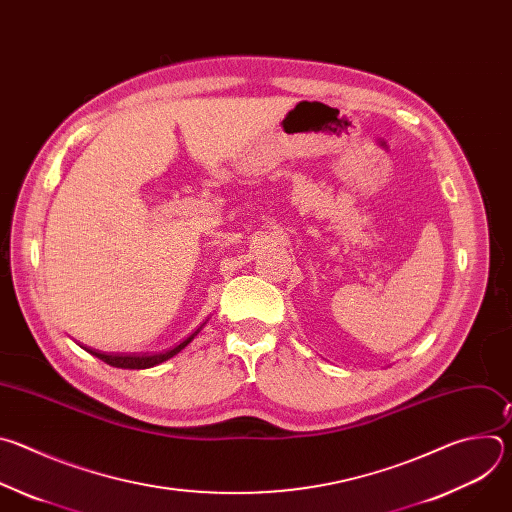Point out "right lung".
I'll return each instance as SVG.
<instances>
[{"label":"right lung","instance_id":"1","mask_svg":"<svg viewBox=\"0 0 512 512\" xmlns=\"http://www.w3.org/2000/svg\"><path fill=\"white\" fill-rule=\"evenodd\" d=\"M206 324V322H204ZM202 324V326H204ZM202 326L198 330H194L186 340H182L178 346H174L172 350L168 352H160V354H105V352H99V350H93V348H87V352H91L93 356L101 358L103 362L111 364V367H117V369H152L156 367V364L172 358L174 354H178L182 348H186L194 336L202 330Z\"/></svg>","mask_w":512,"mask_h":512}]
</instances>
